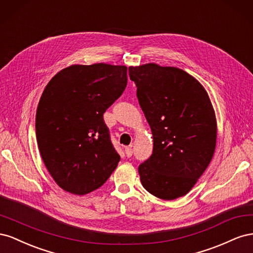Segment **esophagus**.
Wrapping results in <instances>:
<instances>
[{
	"mask_svg": "<svg viewBox=\"0 0 253 253\" xmlns=\"http://www.w3.org/2000/svg\"><path fill=\"white\" fill-rule=\"evenodd\" d=\"M126 155L127 157H131L133 155V149H132V147H126Z\"/></svg>",
	"mask_w": 253,
	"mask_h": 253,
	"instance_id": "esophagus-1",
	"label": "esophagus"
}]
</instances>
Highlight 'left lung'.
Segmentation results:
<instances>
[{
    "label": "left lung",
    "instance_id": "left-lung-1",
    "mask_svg": "<svg viewBox=\"0 0 253 253\" xmlns=\"http://www.w3.org/2000/svg\"><path fill=\"white\" fill-rule=\"evenodd\" d=\"M153 134L152 155L138 167L143 188L162 200L186 195L209 166L216 119L202 84L185 71L149 63L128 67Z\"/></svg>",
    "mask_w": 253,
    "mask_h": 253
}]
</instances>
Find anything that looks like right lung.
<instances>
[{"mask_svg":"<svg viewBox=\"0 0 253 253\" xmlns=\"http://www.w3.org/2000/svg\"><path fill=\"white\" fill-rule=\"evenodd\" d=\"M124 65H72L45 87L36 114L40 154L52 178L67 192L83 195L100 188L120 156L103 114L127 83Z\"/></svg>","mask_w":253,"mask_h":253,"instance_id":"1","label":"right lung"}]
</instances>
